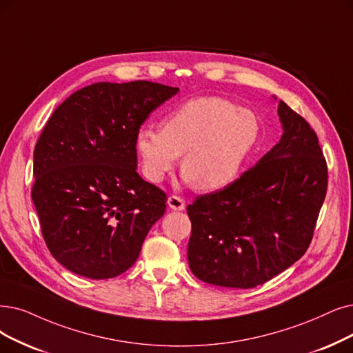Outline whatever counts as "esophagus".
I'll return each mask as SVG.
<instances>
[{"label": "esophagus", "instance_id": "esophagus-1", "mask_svg": "<svg viewBox=\"0 0 353 353\" xmlns=\"http://www.w3.org/2000/svg\"><path fill=\"white\" fill-rule=\"evenodd\" d=\"M168 205H169V208H172L175 211H182L185 208V201L178 195H171L168 199Z\"/></svg>", "mask_w": 353, "mask_h": 353}]
</instances>
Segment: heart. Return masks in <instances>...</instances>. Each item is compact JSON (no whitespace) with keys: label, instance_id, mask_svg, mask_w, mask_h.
<instances>
[{"label":"heart","instance_id":"obj_1","mask_svg":"<svg viewBox=\"0 0 353 353\" xmlns=\"http://www.w3.org/2000/svg\"><path fill=\"white\" fill-rule=\"evenodd\" d=\"M258 117L220 97L192 98L169 114L162 130L136 136L143 175L158 184L182 158V172L200 191H217L241 175L259 139Z\"/></svg>","mask_w":353,"mask_h":353}]
</instances>
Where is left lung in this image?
<instances>
[{
  "instance_id": "left-lung-1",
  "label": "left lung",
  "mask_w": 353,
  "mask_h": 353,
  "mask_svg": "<svg viewBox=\"0 0 353 353\" xmlns=\"http://www.w3.org/2000/svg\"><path fill=\"white\" fill-rule=\"evenodd\" d=\"M278 116L279 142L230 185L187 207L190 270L207 284L261 285L297 262L312 242L327 191L326 159L314 130L284 101Z\"/></svg>"
}]
</instances>
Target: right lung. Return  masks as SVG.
<instances>
[{"label":"right lung","instance_id":"obj_1","mask_svg":"<svg viewBox=\"0 0 353 353\" xmlns=\"http://www.w3.org/2000/svg\"><path fill=\"white\" fill-rule=\"evenodd\" d=\"M179 88L97 82L54 110L34 148L32 199L41 234L66 270L114 278L139 258L166 195L137 174L136 136Z\"/></svg>","mask_w":353,"mask_h":353}]
</instances>
